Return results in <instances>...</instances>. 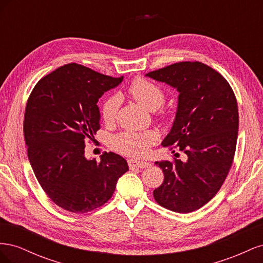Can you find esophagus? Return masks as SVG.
Returning <instances> with one entry per match:
<instances>
[{
    "mask_svg": "<svg viewBox=\"0 0 263 263\" xmlns=\"http://www.w3.org/2000/svg\"><path fill=\"white\" fill-rule=\"evenodd\" d=\"M128 165L130 169H134V168L144 169V168H148V166H150V163L146 162V161H138V160H134V159H129Z\"/></svg>",
    "mask_w": 263,
    "mask_h": 263,
    "instance_id": "34e87169",
    "label": "esophagus"
}]
</instances>
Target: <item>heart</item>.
Listing matches in <instances>:
<instances>
[{
    "label": "heart",
    "instance_id": "heart-1",
    "mask_svg": "<svg viewBox=\"0 0 263 263\" xmlns=\"http://www.w3.org/2000/svg\"><path fill=\"white\" fill-rule=\"evenodd\" d=\"M128 93L138 104L149 110H156L165 101V92L161 86L146 79L137 78L129 84ZM119 108V99L116 95H110L103 101L101 105V117L105 124H112L117 116ZM163 112H160V115ZM159 139L155 130L146 132H123L113 138V147L116 151L126 156L142 157L151 146Z\"/></svg>",
    "mask_w": 263,
    "mask_h": 263
}]
</instances>
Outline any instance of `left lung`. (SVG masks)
I'll list each match as a JSON object with an SVG mask.
<instances>
[{"label": "left lung", "mask_w": 263, "mask_h": 263, "mask_svg": "<svg viewBox=\"0 0 263 263\" xmlns=\"http://www.w3.org/2000/svg\"><path fill=\"white\" fill-rule=\"evenodd\" d=\"M147 77L179 91L176 119L162 146L179 147L187 157L156 162L164 180L154 197L166 210L194 212L216 195L232 168L239 126L235 93L219 72L198 61L173 63Z\"/></svg>", "instance_id": "1"}]
</instances>
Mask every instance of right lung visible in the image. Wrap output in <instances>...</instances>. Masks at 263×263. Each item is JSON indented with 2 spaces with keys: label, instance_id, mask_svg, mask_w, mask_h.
<instances>
[{
  "label": "right lung",
  "instance_id": "obj_1",
  "mask_svg": "<svg viewBox=\"0 0 263 263\" xmlns=\"http://www.w3.org/2000/svg\"><path fill=\"white\" fill-rule=\"evenodd\" d=\"M122 81L69 63L42 78L27 100L24 138L30 165L46 194L68 212L101 208L128 171L127 161L114 153L105 151L101 161L84 157L85 144L101 127L97 103Z\"/></svg>",
  "mask_w": 263,
  "mask_h": 263
}]
</instances>
